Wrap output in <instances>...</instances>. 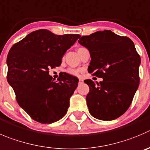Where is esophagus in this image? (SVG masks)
<instances>
[{
	"instance_id": "esophagus-1",
	"label": "esophagus",
	"mask_w": 150,
	"mask_h": 150,
	"mask_svg": "<svg viewBox=\"0 0 150 150\" xmlns=\"http://www.w3.org/2000/svg\"><path fill=\"white\" fill-rule=\"evenodd\" d=\"M83 82V79H79V84H82Z\"/></svg>"
}]
</instances>
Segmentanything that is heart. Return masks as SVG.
Wrapping results in <instances>:
<instances>
[{
	"label": "heart",
	"instance_id": "heart-1",
	"mask_svg": "<svg viewBox=\"0 0 150 150\" xmlns=\"http://www.w3.org/2000/svg\"><path fill=\"white\" fill-rule=\"evenodd\" d=\"M80 48H79V49H80ZM67 73H68V74H70V75H73V76H77V75H79V71H77V70L73 69V68H69V69L67 71Z\"/></svg>",
	"mask_w": 150,
	"mask_h": 150
}]
</instances>
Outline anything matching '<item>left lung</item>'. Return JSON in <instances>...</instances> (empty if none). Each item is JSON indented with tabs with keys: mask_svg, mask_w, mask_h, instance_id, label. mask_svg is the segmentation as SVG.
<instances>
[{
	"mask_svg": "<svg viewBox=\"0 0 150 150\" xmlns=\"http://www.w3.org/2000/svg\"><path fill=\"white\" fill-rule=\"evenodd\" d=\"M78 42L91 54L88 72L103 79L96 84L84 81L90 88L86 96L89 112L99 120H114L127 110L138 89L140 56L129 38L110 30L82 36Z\"/></svg>",
	"mask_w": 150,
	"mask_h": 150,
	"instance_id": "left-lung-1",
	"label": "left lung"
}]
</instances>
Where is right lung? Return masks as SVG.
<instances>
[{
    "instance_id": "1",
    "label": "right lung",
    "mask_w": 150,
    "mask_h": 150,
    "mask_svg": "<svg viewBox=\"0 0 150 150\" xmlns=\"http://www.w3.org/2000/svg\"><path fill=\"white\" fill-rule=\"evenodd\" d=\"M79 37L37 30L14 44L8 51L7 81L18 105L33 120L51 124L66 114L79 79L65 73L54 82L48 73L50 68L61 65L65 51Z\"/></svg>"
}]
</instances>
